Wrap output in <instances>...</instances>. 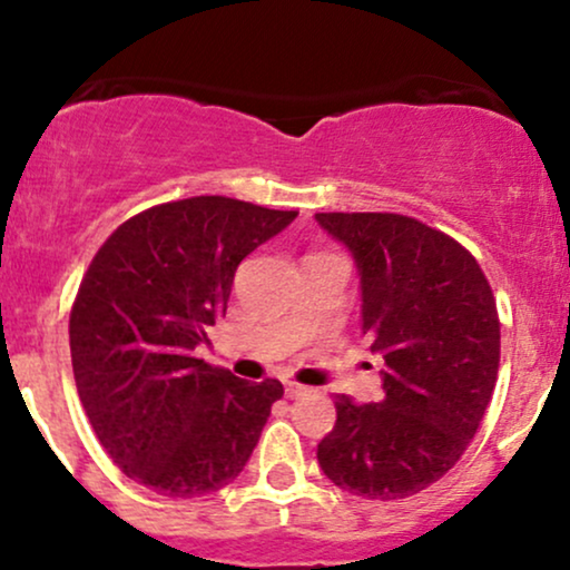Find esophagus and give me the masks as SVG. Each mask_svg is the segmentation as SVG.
<instances>
[{"label":"esophagus","mask_w":570,"mask_h":570,"mask_svg":"<svg viewBox=\"0 0 570 570\" xmlns=\"http://www.w3.org/2000/svg\"><path fill=\"white\" fill-rule=\"evenodd\" d=\"M284 391H286V396H289V399H299V396H305L311 389H305V385H299V383H294V381H286L284 383Z\"/></svg>","instance_id":"1"}]
</instances>
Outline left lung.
I'll use <instances>...</instances> for the list:
<instances>
[{
	"label": "left lung",
	"mask_w": 570,
	"mask_h": 570,
	"mask_svg": "<svg viewBox=\"0 0 570 570\" xmlns=\"http://www.w3.org/2000/svg\"><path fill=\"white\" fill-rule=\"evenodd\" d=\"M351 252L362 332L385 370L381 402L337 396L318 466L348 493L394 501L463 455L499 375L501 324L488 278L458 240L402 214H316Z\"/></svg>",
	"instance_id": "1"
}]
</instances>
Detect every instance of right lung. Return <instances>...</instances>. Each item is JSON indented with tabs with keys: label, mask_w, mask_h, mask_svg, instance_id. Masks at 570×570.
Here are the masks:
<instances>
[{
	"label": "right lung",
	"mask_w": 570,
	"mask_h": 570,
	"mask_svg": "<svg viewBox=\"0 0 570 570\" xmlns=\"http://www.w3.org/2000/svg\"><path fill=\"white\" fill-rule=\"evenodd\" d=\"M294 217L198 195L136 214L98 248L71 307V367L130 480L195 499L244 472L284 385L240 381L195 348L225 316L238 265Z\"/></svg>",
	"instance_id": "1"
}]
</instances>
